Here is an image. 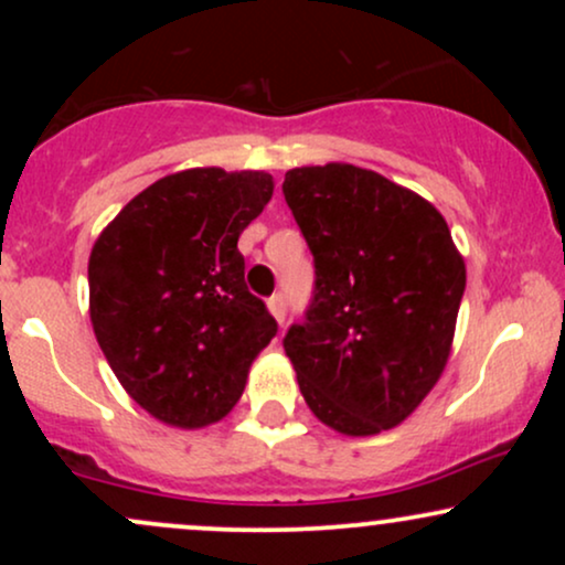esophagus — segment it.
Here are the masks:
<instances>
[{"mask_svg": "<svg viewBox=\"0 0 565 565\" xmlns=\"http://www.w3.org/2000/svg\"><path fill=\"white\" fill-rule=\"evenodd\" d=\"M268 308L270 313H274V319L278 323H284V319H287V300H284V295H274L268 300Z\"/></svg>", "mask_w": 565, "mask_h": 565, "instance_id": "esophagus-1", "label": "esophagus"}]
</instances>
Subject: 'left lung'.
I'll use <instances>...</instances> for the list:
<instances>
[{"label": "left lung", "mask_w": 565, "mask_h": 565, "mask_svg": "<svg viewBox=\"0 0 565 565\" xmlns=\"http://www.w3.org/2000/svg\"><path fill=\"white\" fill-rule=\"evenodd\" d=\"M316 281L284 337L300 393L323 425L374 436L433 391L454 340L465 260L430 201L353 164L284 178Z\"/></svg>", "instance_id": "1"}]
</instances>
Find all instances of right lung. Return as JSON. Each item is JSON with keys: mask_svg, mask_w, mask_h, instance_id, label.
Wrapping results in <instances>:
<instances>
[{"mask_svg": "<svg viewBox=\"0 0 565 565\" xmlns=\"http://www.w3.org/2000/svg\"><path fill=\"white\" fill-rule=\"evenodd\" d=\"M268 172L196 167L138 193L89 255V319L121 387L174 427L223 419L278 323L244 281L238 236Z\"/></svg>", "mask_w": 565, "mask_h": 565, "instance_id": "right-lung-1", "label": "right lung"}]
</instances>
